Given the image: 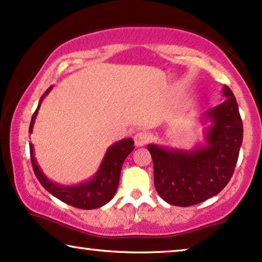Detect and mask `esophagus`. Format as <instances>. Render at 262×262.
<instances>
[{"instance_id":"1","label":"esophagus","mask_w":262,"mask_h":262,"mask_svg":"<svg viewBox=\"0 0 262 262\" xmlns=\"http://www.w3.org/2000/svg\"><path fill=\"white\" fill-rule=\"evenodd\" d=\"M148 140H149V136L147 135L145 132H139L134 135V142L138 147L145 146L146 143L148 142Z\"/></svg>"}]
</instances>
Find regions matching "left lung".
<instances>
[{
	"label": "left lung",
	"mask_w": 262,
	"mask_h": 262,
	"mask_svg": "<svg viewBox=\"0 0 262 262\" xmlns=\"http://www.w3.org/2000/svg\"><path fill=\"white\" fill-rule=\"evenodd\" d=\"M226 99L203 114L211 124L204 132L205 145L192 149L147 146L153 159L154 186L171 205L202 203L222 191L233 176L243 139L242 120L236 98L223 86Z\"/></svg>",
	"instance_id": "left-lung-1"
}]
</instances>
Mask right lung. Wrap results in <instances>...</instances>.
<instances>
[{"instance_id": "right-lung-1", "label": "right lung", "mask_w": 262, "mask_h": 262, "mask_svg": "<svg viewBox=\"0 0 262 262\" xmlns=\"http://www.w3.org/2000/svg\"><path fill=\"white\" fill-rule=\"evenodd\" d=\"M52 90V86L45 91V94L40 98L38 108L33 114L31 124H29V133L33 132L34 121L38 115V112L41 105L42 99ZM134 141L133 139H123L119 142H115L106 150L101 165L96 172V174L88 182L77 184V185H60L47 178L45 173L41 171L39 164L36 163L34 157V147L29 143V152H31V161L33 169L40 184L49 191L51 194L57 197L64 203L75 206L78 209H97L113 200L117 186L120 183L121 168L123 161L126 160L128 154L134 149Z\"/></svg>"}]
</instances>
